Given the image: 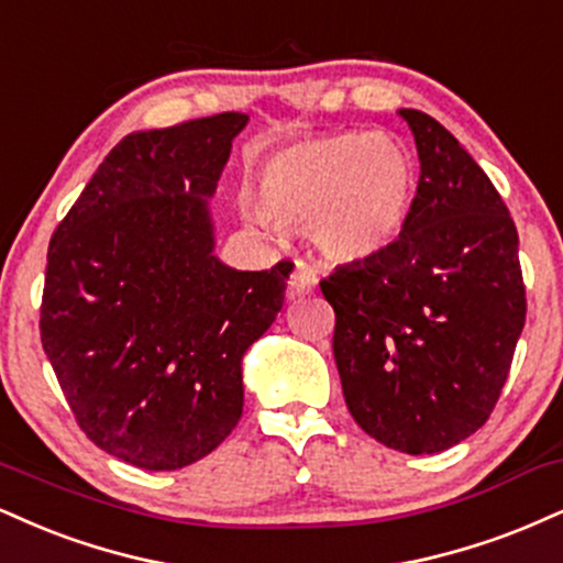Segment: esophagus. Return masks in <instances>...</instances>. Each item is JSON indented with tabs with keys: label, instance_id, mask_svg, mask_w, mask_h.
Listing matches in <instances>:
<instances>
[{
	"label": "esophagus",
	"instance_id": "esophagus-1",
	"mask_svg": "<svg viewBox=\"0 0 563 563\" xmlns=\"http://www.w3.org/2000/svg\"><path fill=\"white\" fill-rule=\"evenodd\" d=\"M317 288V273L307 262H296L294 275L288 280V299H299V296H309Z\"/></svg>",
	"mask_w": 563,
	"mask_h": 563
}]
</instances>
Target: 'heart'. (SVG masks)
<instances>
[{"label":"heart","mask_w":563,"mask_h":563,"mask_svg":"<svg viewBox=\"0 0 563 563\" xmlns=\"http://www.w3.org/2000/svg\"><path fill=\"white\" fill-rule=\"evenodd\" d=\"M254 201L269 220L303 222L309 241L335 262H369L409 228L417 165L385 133L303 135L254 165Z\"/></svg>","instance_id":"heart-1"}]
</instances>
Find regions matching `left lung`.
<instances>
[{"label": "left lung", "instance_id": "obj_1", "mask_svg": "<svg viewBox=\"0 0 563 563\" xmlns=\"http://www.w3.org/2000/svg\"><path fill=\"white\" fill-rule=\"evenodd\" d=\"M419 154L417 205L388 252L320 283L351 417L404 453H438L496 409L525 328L519 235L483 167L430 114L398 110Z\"/></svg>", "mask_w": 563, "mask_h": 563}]
</instances>
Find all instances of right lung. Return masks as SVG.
<instances>
[{"label": "right lung", "mask_w": 563, "mask_h": 563, "mask_svg": "<svg viewBox=\"0 0 563 563\" xmlns=\"http://www.w3.org/2000/svg\"><path fill=\"white\" fill-rule=\"evenodd\" d=\"M241 112L125 135L49 241L42 343L80 430L148 472L233 432L241 358L267 333L294 264L241 273L214 252L209 196Z\"/></svg>", "instance_id": "right-lung-1"}]
</instances>
